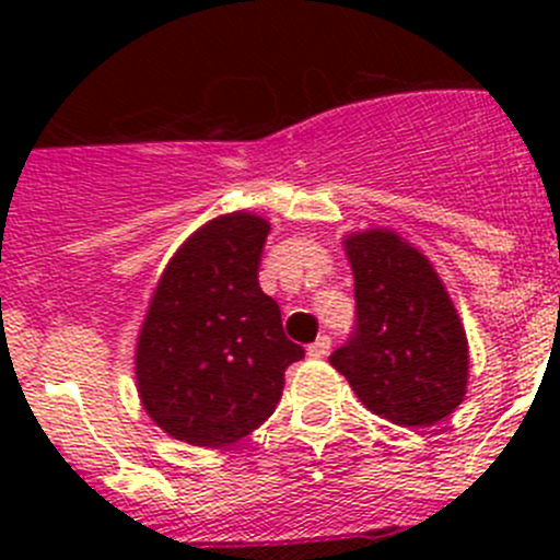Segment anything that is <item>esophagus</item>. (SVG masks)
I'll list each match as a JSON object with an SVG mask.
<instances>
[{"label": "esophagus", "instance_id": "obj_1", "mask_svg": "<svg viewBox=\"0 0 560 560\" xmlns=\"http://www.w3.org/2000/svg\"><path fill=\"white\" fill-rule=\"evenodd\" d=\"M330 336H319L314 343H308V358H325L330 352Z\"/></svg>", "mask_w": 560, "mask_h": 560}]
</instances>
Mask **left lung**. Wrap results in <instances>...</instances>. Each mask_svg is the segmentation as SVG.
<instances>
[{"label": "left lung", "mask_w": 560, "mask_h": 560, "mask_svg": "<svg viewBox=\"0 0 560 560\" xmlns=\"http://www.w3.org/2000/svg\"><path fill=\"white\" fill-rule=\"evenodd\" d=\"M354 327L330 354L354 395L395 425L428 428L466 395L468 347L436 270L398 235H349Z\"/></svg>", "instance_id": "8db88e82"}]
</instances>
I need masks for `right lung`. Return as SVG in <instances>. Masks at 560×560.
I'll use <instances>...</instances> for the list:
<instances>
[{
  "mask_svg": "<svg viewBox=\"0 0 560 560\" xmlns=\"http://www.w3.org/2000/svg\"><path fill=\"white\" fill-rule=\"evenodd\" d=\"M270 224L228 213L197 230L162 273L138 338L143 409L195 447H228L273 415L303 358L259 287Z\"/></svg>",
  "mask_w": 560,
  "mask_h": 560,
  "instance_id": "1",
  "label": "right lung"
}]
</instances>
